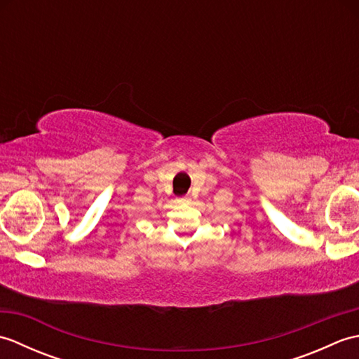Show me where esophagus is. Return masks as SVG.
Wrapping results in <instances>:
<instances>
[{"label":"esophagus","mask_w":359,"mask_h":359,"mask_svg":"<svg viewBox=\"0 0 359 359\" xmlns=\"http://www.w3.org/2000/svg\"><path fill=\"white\" fill-rule=\"evenodd\" d=\"M189 201H191V197H189V196H184V197H179V203H188Z\"/></svg>","instance_id":"1"}]
</instances>
